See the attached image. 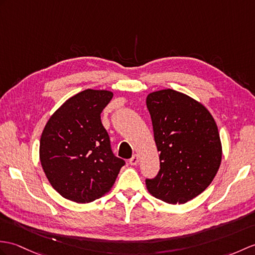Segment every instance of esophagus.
I'll use <instances>...</instances> for the list:
<instances>
[{
	"instance_id": "obj_1",
	"label": "esophagus",
	"mask_w": 255,
	"mask_h": 255,
	"mask_svg": "<svg viewBox=\"0 0 255 255\" xmlns=\"http://www.w3.org/2000/svg\"><path fill=\"white\" fill-rule=\"evenodd\" d=\"M139 163V157L137 154H134L131 158L129 159V164L130 165H137Z\"/></svg>"
}]
</instances>
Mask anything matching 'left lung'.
I'll use <instances>...</instances> for the list:
<instances>
[{"label": "left lung", "mask_w": 255, "mask_h": 255, "mask_svg": "<svg viewBox=\"0 0 255 255\" xmlns=\"http://www.w3.org/2000/svg\"><path fill=\"white\" fill-rule=\"evenodd\" d=\"M159 171L147 190L164 202L183 204L202 193L222 162V142L208 109L187 94L165 89L146 97Z\"/></svg>", "instance_id": "1"}]
</instances>
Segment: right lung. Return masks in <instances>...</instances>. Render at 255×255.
Segmentation results:
<instances>
[{
  "instance_id": "obj_1",
  "label": "right lung",
  "mask_w": 255,
  "mask_h": 255,
  "mask_svg": "<svg viewBox=\"0 0 255 255\" xmlns=\"http://www.w3.org/2000/svg\"><path fill=\"white\" fill-rule=\"evenodd\" d=\"M113 98L108 90L75 94L47 121L40 139V162L63 198L89 203L113 187L124 159L113 154L101 113Z\"/></svg>"
}]
</instances>
